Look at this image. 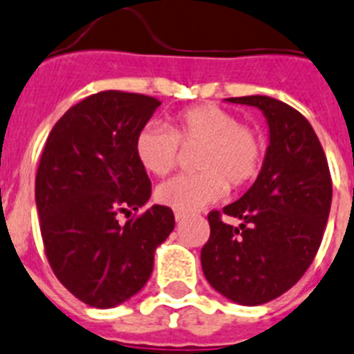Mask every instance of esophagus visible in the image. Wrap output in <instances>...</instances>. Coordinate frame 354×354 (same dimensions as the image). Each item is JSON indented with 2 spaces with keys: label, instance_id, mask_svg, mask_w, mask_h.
<instances>
[{
  "label": "esophagus",
  "instance_id": "obj_1",
  "mask_svg": "<svg viewBox=\"0 0 354 354\" xmlns=\"http://www.w3.org/2000/svg\"><path fill=\"white\" fill-rule=\"evenodd\" d=\"M188 218V214L186 212H179V210H175V221H183Z\"/></svg>",
  "mask_w": 354,
  "mask_h": 354
}]
</instances>
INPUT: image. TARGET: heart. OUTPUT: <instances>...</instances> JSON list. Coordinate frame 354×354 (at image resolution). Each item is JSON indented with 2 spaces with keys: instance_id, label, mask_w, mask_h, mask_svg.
Here are the masks:
<instances>
[{
  "instance_id": "heart-1",
  "label": "heart",
  "mask_w": 354,
  "mask_h": 354,
  "mask_svg": "<svg viewBox=\"0 0 354 354\" xmlns=\"http://www.w3.org/2000/svg\"><path fill=\"white\" fill-rule=\"evenodd\" d=\"M180 147H199L194 162L201 171L177 175L155 192L158 203L179 212L218 201L229 192V185H249L262 166L259 134L218 105L190 106L171 116L169 129L147 123L134 140L138 162L153 175L169 174L179 162Z\"/></svg>"
}]
</instances>
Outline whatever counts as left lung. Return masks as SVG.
I'll use <instances>...</instances> for the list:
<instances>
[{
	"instance_id": "left-lung-1",
	"label": "left lung",
	"mask_w": 354,
	"mask_h": 354,
	"mask_svg": "<svg viewBox=\"0 0 354 354\" xmlns=\"http://www.w3.org/2000/svg\"><path fill=\"white\" fill-rule=\"evenodd\" d=\"M257 106L270 146L253 186L223 214L210 212V238L201 249L208 284L232 303L264 305L288 292L316 257L327 225L333 183L323 147L301 112L268 95L229 97Z\"/></svg>"
}]
</instances>
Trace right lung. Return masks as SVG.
Listing matches in <instances>:
<instances>
[{
    "mask_svg": "<svg viewBox=\"0 0 354 354\" xmlns=\"http://www.w3.org/2000/svg\"><path fill=\"white\" fill-rule=\"evenodd\" d=\"M158 106L144 94L88 95L55 123L40 157L35 199L49 266L95 308L122 305L144 288L155 251L175 227L171 208L162 205L125 225L118 221L151 197L134 140Z\"/></svg>",
    "mask_w": 354,
    "mask_h": 354,
    "instance_id": "right-lung-1",
    "label": "right lung"
}]
</instances>
